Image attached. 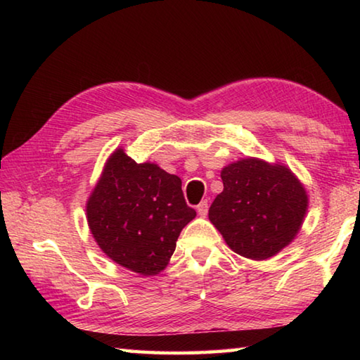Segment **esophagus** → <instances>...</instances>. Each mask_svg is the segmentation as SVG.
Listing matches in <instances>:
<instances>
[{"label": "esophagus", "mask_w": 360, "mask_h": 360, "mask_svg": "<svg viewBox=\"0 0 360 360\" xmlns=\"http://www.w3.org/2000/svg\"><path fill=\"white\" fill-rule=\"evenodd\" d=\"M197 212L202 217H205L206 214H208V202H202L198 206H197Z\"/></svg>", "instance_id": "34e87169"}]
</instances>
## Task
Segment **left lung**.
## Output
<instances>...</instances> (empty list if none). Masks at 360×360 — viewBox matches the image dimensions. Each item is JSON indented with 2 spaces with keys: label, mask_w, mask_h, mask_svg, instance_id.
<instances>
[{
  "label": "left lung",
  "mask_w": 360,
  "mask_h": 360,
  "mask_svg": "<svg viewBox=\"0 0 360 360\" xmlns=\"http://www.w3.org/2000/svg\"><path fill=\"white\" fill-rule=\"evenodd\" d=\"M224 191L210 208V221L231 251L252 260L276 255L300 230L307 191L285 165L241 158L222 168Z\"/></svg>",
  "instance_id": "obj_1"
}]
</instances>
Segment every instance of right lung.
Instances as JSON below:
<instances>
[{
	"instance_id": "1",
	"label": "right lung",
	"mask_w": 360,
	"mask_h": 360,
	"mask_svg": "<svg viewBox=\"0 0 360 360\" xmlns=\"http://www.w3.org/2000/svg\"><path fill=\"white\" fill-rule=\"evenodd\" d=\"M182 182L115 149L87 200V222L109 259L143 276L165 270L181 230L197 216Z\"/></svg>"
}]
</instances>
